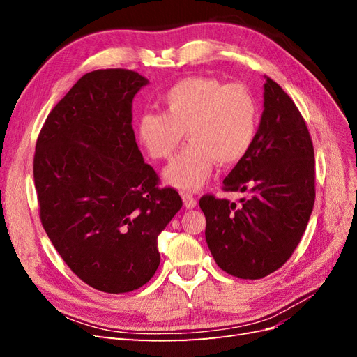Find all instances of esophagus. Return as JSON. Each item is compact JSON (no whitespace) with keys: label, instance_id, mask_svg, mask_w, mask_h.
<instances>
[{"label":"esophagus","instance_id":"esophagus-1","mask_svg":"<svg viewBox=\"0 0 357 357\" xmlns=\"http://www.w3.org/2000/svg\"><path fill=\"white\" fill-rule=\"evenodd\" d=\"M183 202H185L186 208H195L197 207V199L193 198L190 193H183Z\"/></svg>","mask_w":357,"mask_h":357}]
</instances>
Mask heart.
<instances>
[{"mask_svg": "<svg viewBox=\"0 0 357 357\" xmlns=\"http://www.w3.org/2000/svg\"><path fill=\"white\" fill-rule=\"evenodd\" d=\"M164 113H144L137 138L149 156L168 160L183 137L189 144L165 169L164 178L181 190H197L222 167L240 162L252 149L259 122L257 104L243 84L213 77H189L162 96Z\"/></svg>", "mask_w": 357, "mask_h": 357, "instance_id": "b5f03b06", "label": "heart"}]
</instances>
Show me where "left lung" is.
Masks as SVG:
<instances>
[{
    "label": "left lung",
    "instance_id": "left-lung-1",
    "mask_svg": "<svg viewBox=\"0 0 357 357\" xmlns=\"http://www.w3.org/2000/svg\"><path fill=\"white\" fill-rule=\"evenodd\" d=\"M264 113L248 153L223 180V190L247 192L241 204L204 195L205 240L223 271L257 280L295 252L314 207V149L298 107L265 75Z\"/></svg>",
    "mask_w": 357,
    "mask_h": 357
}]
</instances>
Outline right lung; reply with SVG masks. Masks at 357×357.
<instances>
[{"label": "right lung", "instance_id": "obj_1", "mask_svg": "<svg viewBox=\"0 0 357 357\" xmlns=\"http://www.w3.org/2000/svg\"><path fill=\"white\" fill-rule=\"evenodd\" d=\"M149 80L123 68L84 74L53 107L36 144L40 219L82 282L105 294L144 286L160 262L158 235L181 208L159 188L132 129V100Z\"/></svg>", "mask_w": 357, "mask_h": 357}]
</instances>
